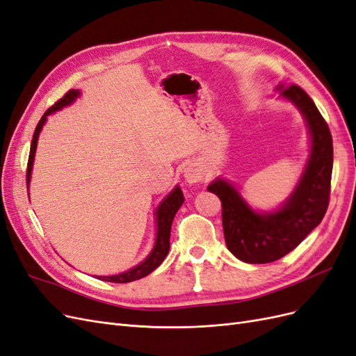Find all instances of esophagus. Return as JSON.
Wrapping results in <instances>:
<instances>
[{"label":"esophagus","instance_id":"34e87169","mask_svg":"<svg viewBox=\"0 0 356 356\" xmlns=\"http://www.w3.org/2000/svg\"><path fill=\"white\" fill-rule=\"evenodd\" d=\"M203 169L199 165H190L184 170V177L187 179L188 184H196V182H200L203 179Z\"/></svg>","mask_w":356,"mask_h":356}]
</instances>
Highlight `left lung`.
Instances as JSON below:
<instances>
[{
  "label": "left lung",
  "instance_id": "8db88e82",
  "mask_svg": "<svg viewBox=\"0 0 356 356\" xmlns=\"http://www.w3.org/2000/svg\"><path fill=\"white\" fill-rule=\"evenodd\" d=\"M282 99L303 115L310 154L294 191L275 211H254L232 182L217 178L208 191L222 203V229L229 251L250 264L272 263L294 250L324 218L330 200L332 138L315 102L298 86L277 84Z\"/></svg>",
  "mask_w": 356,
  "mask_h": 356
}]
</instances>
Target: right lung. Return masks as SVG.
Instances as JSON below:
<instances>
[{"label": "right lung", "instance_id": "add662e5", "mask_svg": "<svg viewBox=\"0 0 356 356\" xmlns=\"http://www.w3.org/2000/svg\"><path fill=\"white\" fill-rule=\"evenodd\" d=\"M80 96V90L71 89L63 98H60L55 105L49 108L44 115L41 117V120L38 122L34 136H32V143H31V149H29V159H28V169H26V186L29 190V181H31V174H32V165H34V157H35V149H37V143H38V136L42 126L47 122V115L53 114L55 111L62 110L63 106L71 105L75 99ZM184 203V195H182L181 188L177 186L174 190H172L169 195L160 202V204L156 209V242L152 252L148 254L145 260H143L138 266L129 268V270L113 275V276H98V279L105 282H114V284H127V282H134L138 281L147 275L152 273L154 268H157L161 261L165 260V257L169 252V238H170V225L172 221H174L175 213L181 208V204Z\"/></svg>", "mask_w": 356, "mask_h": 356}]
</instances>
